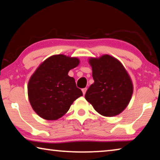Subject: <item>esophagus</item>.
<instances>
[{
    "mask_svg": "<svg viewBox=\"0 0 160 160\" xmlns=\"http://www.w3.org/2000/svg\"><path fill=\"white\" fill-rule=\"evenodd\" d=\"M82 94H83V95H85V93H86V91H87V88H83V89H82Z\"/></svg>",
    "mask_w": 160,
    "mask_h": 160,
    "instance_id": "esophagus-1",
    "label": "esophagus"
}]
</instances>
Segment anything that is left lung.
Masks as SVG:
<instances>
[{"mask_svg":"<svg viewBox=\"0 0 160 160\" xmlns=\"http://www.w3.org/2000/svg\"><path fill=\"white\" fill-rule=\"evenodd\" d=\"M90 63L94 82L86 92V100L102 116L119 114L128 106L133 90L128 72L109 55L91 58Z\"/></svg>","mask_w":160,"mask_h":160,"instance_id":"1","label":"left lung"}]
</instances>
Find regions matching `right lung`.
I'll list each match as a JSON object with an SVG mask.
<instances>
[{
  "mask_svg": "<svg viewBox=\"0 0 160 160\" xmlns=\"http://www.w3.org/2000/svg\"><path fill=\"white\" fill-rule=\"evenodd\" d=\"M79 63L77 58L54 55L43 62L32 75L28 88L29 100L40 117L58 119L75 99L82 96L74 78L68 75Z\"/></svg>",
  "mask_w": 160,
  "mask_h": 160,
  "instance_id": "1",
  "label": "right lung"
}]
</instances>
